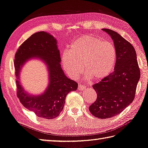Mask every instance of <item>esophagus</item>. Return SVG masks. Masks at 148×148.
Returning <instances> with one entry per match:
<instances>
[{
	"label": "esophagus",
	"mask_w": 148,
	"mask_h": 148,
	"mask_svg": "<svg viewBox=\"0 0 148 148\" xmlns=\"http://www.w3.org/2000/svg\"><path fill=\"white\" fill-rule=\"evenodd\" d=\"M77 89H78V90H79V91H83V90H84L85 89H86V87L82 85V84H79V85H78Z\"/></svg>",
	"instance_id": "1"
}]
</instances>
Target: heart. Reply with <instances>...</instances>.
I'll return each instance as SVG.
<instances>
[{"instance_id":"heart-1","label":"heart","mask_w":148,"mask_h":148,"mask_svg":"<svg viewBox=\"0 0 148 148\" xmlns=\"http://www.w3.org/2000/svg\"><path fill=\"white\" fill-rule=\"evenodd\" d=\"M116 51L113 44L95 36L85 35L75 40L62 56V64L66 73L73 79L87 71L86 77L103 79L114 68Z\"/></svg>"}]
</instances>
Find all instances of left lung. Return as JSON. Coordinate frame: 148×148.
<instances>
[{
  "instance_id": "1",
  "label": "left lung",
  "mask_w": 148,
  "mask_h": 148,
  "mask_svg": "<svg viewBox=\"0 0 148 148\" xmlns=\"http://www.w3.org/2000/svg\"><path fill=\"white\" fill-rule=\"evenodd\" d=\"M102 30L113 40L116 63L113 73L92 85L97 98L89 110L96 117L105 119L119 114L133 101L140 73L132 44L114 31Z\"/></svg>"
}]
</instances>
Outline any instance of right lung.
Wrapping results in <instances>:
<instances>
[{"mask_svg":"<svg viewBox=\"0 0 148 148\" xmlns=\"http://www.w3.org/2000/svg\"><path fill=\"white\" fill-rule=\"evenodd\" d=\"M36 56L47 64L49 84L43 95L32 96L22 88L18 75L25 62L30 58ZM14 67L17 97L25 108L41 118L52 119L59 115L63 110L67 95L77 88V82L66 76L61 67L56 39L46 32L34 33L21 44L15 55Z\"/></svg>","mask_w":148,"mask_h":148,"instance_id":"add662e5","label":"right lung"}]
</instances>
